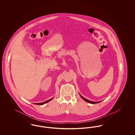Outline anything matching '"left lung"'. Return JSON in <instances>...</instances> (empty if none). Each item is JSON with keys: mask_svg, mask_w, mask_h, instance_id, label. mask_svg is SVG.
Masks as SVG:
<instances>
[{"mask_svg": "<svg viewBox=\"0 0 135 135\" xmlns=\"http://www.w3.org/2000/svg\"><path fill=\"white\" fill-rule=\"evenodd\" d=\"M79 95H80V96L81 97V98L84 100L85 102H88V103H90V104H96V103H100V102H101V101H99V102H93V101H90V100H88V99L84 98V97L82 96L81 95H80V94H79Z\"/></svg>", "mask_w": 135, "mask_h": 135, "instance_id": "8db88e82", "label": "left lung"}]
</instances>
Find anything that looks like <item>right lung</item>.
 <instances>
[{"instance_id": "add662e5", "label": "right lung", "mask_w": 135, "mask_h": 135, "mask_svg": "<svg viewBox=\"0 0 135 135\" xmlns=\"http://www.w3.org/2000/svg\"><path fill=\"white\" fill-rule=\"evenodd\" d=\"M53 98H51V99H50V100H47V101H45V102H42V103H35V104H37V105H44V104H45V103H47V102H49V101H51V100H52Z\"/></svg>"}]
</instances>
